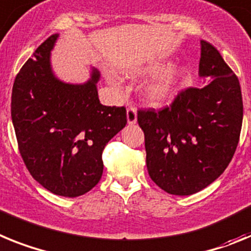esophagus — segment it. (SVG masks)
Segmentation results:
<instances>
[{
	"label": "esophagus",
	"instance_id": "34e87169",
	"mask_svg": "<svg viewBox=\"0 0 251 251\" xmlns=\"http://www.w3.org/2000/svg\"><path fill=\"white\" fill-rule=\"evenodd\" d=\"M126 117H127L128 125H134L138 121V113H136V108L134 106H130L126 111Z\"/></svg>",
	"mask_w": 251,
	"mask_h": 251
}]
</instances>
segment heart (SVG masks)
Here are the masks:
<instances>
[{
    "instance_id": "1",
    "label": "heart",
    "mask_w": 251,
    "mask_h": 251,
    "mask_svg": "<svg viewBox=\"0 0 251 251\" xmlns=\"http://www.w3.org/2000/svg\"><path fill=\"white\" fill-rule=\"evenodd\" d=\"M150 74H159L144 89V99L151 106H164L174 100L187 75L186 68H172L158 65L150 68Z\"/></svg>"
}]
</instances>
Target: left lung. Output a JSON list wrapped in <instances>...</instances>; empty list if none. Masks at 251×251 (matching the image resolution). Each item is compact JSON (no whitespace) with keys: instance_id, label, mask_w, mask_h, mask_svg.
<instances>
[{"instance_id":"obj_1","label":"left lung","mask_w":251,"mask_h":251,"mask_svg":"<svg viewBox=\"0 0 251 251\" xmlns=\"http://www.w3.org/2000/svg\"><path fill=\"white\" fill-rule=\"evenodd\" d=\"M198 73L212 82L182 89L162 110L138 111L149 176L171 195H193L216 180L240 139V83L219 50L204 40Z\"/></svg>"}]
</instances>
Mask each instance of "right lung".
Here are the masks:
<instances>
[{
  "label": "right lung",
  "mask_w": 251,
  "mask_h": 251,
  "mask_svg": "<svg viewBox=\"0 0 251 251\" xmlns=\"http://www.w3.org/2000/svg\"><path fill=\"white\" fill-rule=\"evenodd\" d=\"M54 34L15 78L11 117L27 171L54 195L78 197L100 182L102 152L127 124L126 108L100 102L96 69L84 84L63 83L50 68Z\"/></svg>",
  "instance_id": "add662e5"
}]
</instances>
